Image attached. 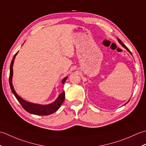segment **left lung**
Here are the masks:
<instances>
[{"label":"left lung","mask_w":146,"mask_h":146,"mask_svg":"<svg viewBox=\"0 0 146 146\" xmlns=\"http://www.w3.org/2000/svg\"><path fill=\"white\" fill-rule=\"evenodd\" d=\"M117 39H118V41H119V43H120V44L121 45H122V46H123V48H125V49H127V51H129V52H130V53H131V54H132V53H131V51H130V50H129V49H128V48H127V46H125V45L124 44H123V42H122V41H120V39H119V38H117ZM129 101H128L127 102V103H126L125 104H127V103H128V102H129Z\"/></svg>","instance_id":"1"}]
</instances>
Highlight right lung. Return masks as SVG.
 <instances>
[{
    "label": "right lung",
    "instance_id": "1",
    "mask_svg": "<svg viewBox=\"0 0 146 146\" xmlns=\"http://www.w3.org/2000/svg\"><path fill=\"white\" fill-rule=\"evenodd\" d=\"M17 52L15 54L14 56L13 59L11 61V66H10V75H9V85L11 86V89L12 92L13 93V94L17 98L18 102H19L20 104L22 105V107L27 112L30 113H32L34 115H50L54 113L55 111H56L60 107L61 104H63V102L64 100V97H65V94L64 92H62L60 95L58 96L56 100L54 102L52 103L48 104V105H39V104H33L31 103V102H26L23 98H21L19 96L17 93L15 92V90L14 88V86L12 85V76H13V64L14 61L15 60V58L17 54ZM67 79V76L65 77V78L62 80V83L64 84L65 81H66Z\"/></svg>",
    "mask_w": 146,
    "mask_h": 146
}]
</instances>
